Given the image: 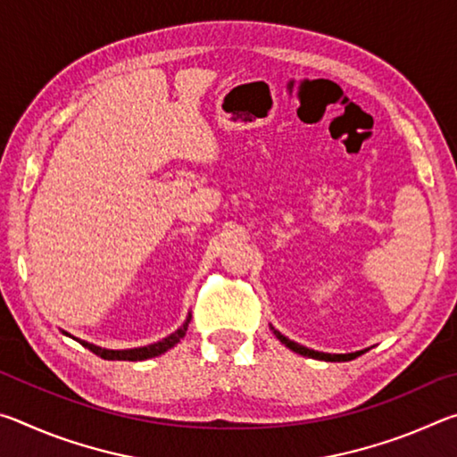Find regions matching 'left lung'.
Segmentation results:
<instances>
[{
    "instance_id": "8db88e82",
    "label": "left lung",
    "mask_w": 457,
    "mask_h": 457,
    "mask_svg": "<svg viewBox=\"0 0 457 457\" xmlns=\"http://www.w3.org/2000/svg\"><path fill=\"white\" fill-rule=\"evenodd\" d=\"M276 337L280 338V343H284L286 346H288L290 351L298 353V354H304V357H311V359H320V361H330V362H340V361H351L354 357H359L361 353H351V354H328V353H319V351H312V349H306V346L294 343V340L286 338L284 335H280V332L274 330Z\"/></svg>"
}]
</instances>
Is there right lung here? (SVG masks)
Instances as JSON below:
<instances>
[{"instance_id": "right-lung-1", "label": "right lung", "mask_w": 457, "mask_h": 457, "mask_svg": "<svg viewBox=\"0 0 457 457\" xmlns=\"http://www.w3.org/2000/svg\"><path fill=\"white\" fill-rule=\"evenodd\" d=\"M187 324L189 319L185 320L183 327L179 330H175L173 335H169L167 338L159 340V343L149 345V346H141V349H129V351H108V349H100L96 345H90V343H84V340H79L82 346H87L88 351H92L95 354H98L100 359H106V361H145V359H153V357H159V354L167 353L171 346H175L179 340L185 337V332H187Z\"/></svg>"}]
</instances>
